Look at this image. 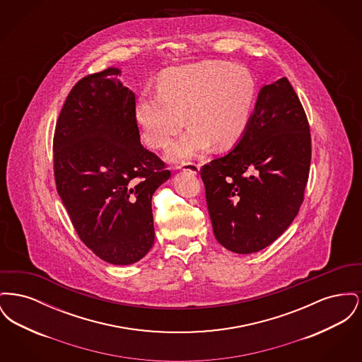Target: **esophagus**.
Wrapping results in <instances>:
<instances>
[{
    "label": "esophagus",
    "mask_w": 362,
    "mask_h": 362,
    "mask_svg": "<svg viewBox=\"0 0 362 362\" xmlns=\"http://www.w3.org/2000/svg\"><path fill=\"white\" fill-rule=\"evenodd\" d=\"M177 168L182 170V171H189V173H194V175L199 173V165L195 164V163H185V164L179 165Z\"/></svg>",
    "instance_id": "1"
}]
</instances>
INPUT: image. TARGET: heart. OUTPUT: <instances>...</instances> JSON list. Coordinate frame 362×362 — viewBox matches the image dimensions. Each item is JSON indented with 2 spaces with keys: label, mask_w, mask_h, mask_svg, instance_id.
Segmentation results:
<instances>
[{
  "label": "heart",
  "mask_w": 362,
  "mask_h": 362,
  "mask_svg": "<svg viewBox=\"0 0 362 362\" xmlns=\"http://www.w3.org/2000/svg\"><path fill=\"white\" fill-rule=\"evenodd\" d=\"M257 84L240 65L202 61L161 73L158 89L144 90L134 117L145 142L164 148L183 127L189 130L167 149V158L185 163L206 153L214 144L230 148L240 141L252 118Z\"/></svg>",
  "instance_id": "b5f03b06"
}]
</instances>
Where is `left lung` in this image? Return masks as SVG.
<instances>
[{"label":"left lung","mask_w":362,"mask_h":362,"mask_svg":"<svg viewBox=\"0 0 362 362\" xmlns=\"http://www.w3.org/2000/svg\"><path fill=\"white\" fill-rule=\"evenodd\" d=\"M310 165V124L289 80L262 86L240 141L201 170L217 241L236 254L276 241L300 210Z\"/></svg>","instance_id":"8db88e82"}]
</instances>
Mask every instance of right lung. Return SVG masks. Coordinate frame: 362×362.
<instances>
[{
  "label": "right lung",
  "instance_id": "add662e5",
  "mask_svg": "<svg viewBox=\"0 0 362 362\" xmlns=\"http://www.w3.org/2000/svg\"><path fill=\"white\" fill-rule=\"evenodd\" d=\"M111 66L80 80L54 134L57 191L80 239L104 262L126 266L153 245L152 197L171 173L139 142L136 96Z\"/></svg>",
  "mask_w": 362,
  "mask_h": 362
}]
</instances>
